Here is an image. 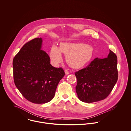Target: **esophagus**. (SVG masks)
<instances>
[{"instance_id":"obj_1","label":"esophagus","mask_w":131,"mask_h":131,"mask_svg":"<svg viewBox=\"0 0 131 131\" xmlns=\"http://www.w3.org/2000/svg\"><path fill=\"white\" fill-rule=\"evenodd\" d=\"M64 72H65V74H66V75H68L70 74V72H69L67 70H66L64 71Z\"/></svg>"}]
</instances>
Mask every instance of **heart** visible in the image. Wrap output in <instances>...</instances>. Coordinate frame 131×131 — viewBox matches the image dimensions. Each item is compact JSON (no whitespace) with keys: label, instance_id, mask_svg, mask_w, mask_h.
Masks as SVG:
<instances>
[{"label":"heart","instance_id":"1","mask_svg":"<svg viewBox=\"0 0 131 131\" xmlns=\"http://www.w3.org/2000/svg\"><path fill=\"white\" fill-rule=\"evenodd\" d=\"M92 46L81 43H62L59 48L52 47L50 56L51 62L57 64L62 61L61 52L66 56L68 63L73 68L79 69L87 64L93 54Z\"/></svg>","mask_w":131,"mask_h":131}]
</instances>
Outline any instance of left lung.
<instances>
[{
    "mask_svg": "<svg viewBox=\"0 0 131 131\" xmlns=\"http://www.w3.org/2000/svg\"><path fill=\"white\" fill-rule=\"evenodd\" d=\"M117 63L116 56L110 50L106 58L97 57L87 67L75 72L78 98L87 103L106 98L117 81Z\"/></svg>",
    "mask_w": 131,
    "mask_h": 131,
    "instance_id": "left-lung-1",
    "label": "left lung"
}]
</instances>
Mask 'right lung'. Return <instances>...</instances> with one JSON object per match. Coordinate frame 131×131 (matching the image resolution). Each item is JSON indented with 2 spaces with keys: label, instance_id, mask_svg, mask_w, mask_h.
Masks as SVG:
<instances>
[{
  "label": "right lung",
  "instance_id": "add662e5",
  "mask_svg": "<svg viewBox=\"0 0 131 131\" xmlns=\"http://www.w3.org/2000/svg\"><path fill=\"white\" fill-rule=\"evenodd\" d=\"M42 42L41 38H36L26 43L13 62L16 86L27 100L37 104L53 98L65 74L62 68L51 65L49 56L41 49Z\"/></svg>",
  "mask_w": 131,
  "mask_h": 131
}]
</instances>
